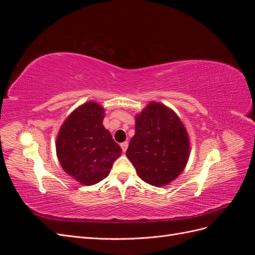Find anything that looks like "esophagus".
<instances>
[{
    "label": "esophagus",
    "instance_id": "1",
    "mask_svg": "<svg viewBox=\"0 0 255 255\" xmlns=\"http://www.w3.org/2000/svg\"><path fill=\"white\" fill-rule=\"evenodd\" d=\"M120 146H121L122 151H123V152H126V151H127V149H128V141L122 142V143L120 144Z\"/></svg>",
    "mask_w": 255,
    "mask_h": 255
}]
</instances>
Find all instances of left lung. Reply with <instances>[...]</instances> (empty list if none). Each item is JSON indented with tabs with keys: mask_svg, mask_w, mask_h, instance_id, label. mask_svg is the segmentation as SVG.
<instances>
[{
	"mask_svg": "<svg viewBox=\"0 0 255 255\" xmlns=\"http://www.w3.org/2000/svg\"><path fill=\"white\" fill-rule=\"evenodd\" d=\"M126 154L144 182L164 186L176 179L187 164V132L171 110L151 102L136 116L135 135Z\"/></svg>",
	"mask_w": 255,
	"mask_h": 255,
	"instance_id": "8db88e82",
	"label": "left lung"
}]
</instances>
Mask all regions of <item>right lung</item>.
Here are the masks:
<instances>
[{"instance_id":"obj_1","label":"right lung","mask_w":255,"mask_h":255,"mask_svg":"<svg viewBox=\"0 0 255 255\" xmlns=\"http://www.w3.org/2000/svg\"><path fill=\"white\" fill-rule=\"evenodd\" d=\"M104 110L88 102L75 110L61 126L56 140L64 170L83 185H94L109 175L122 152L103 126Z\"/></svg>"}]
</instances>
